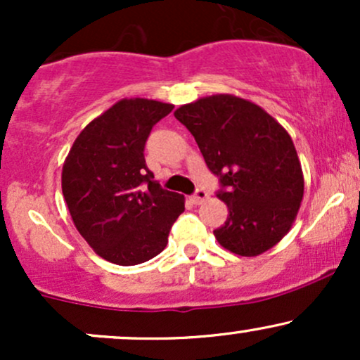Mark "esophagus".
<instances>
[{"label": "esophagus", "instance_id": "34e87169", "mask_svg": "<svg viewBox=\"0 0 360 360\" xmlns=\"http://www.w3.org/2000/svg\"><path fill=\"white\" fill-rule=\"evenodd\" d=\"M189 200H191L193 205H201L205 200H208V193H206L205 189L198 188L196 191H194L191 196H189Z\"/></svg>", "mask_w": 360, "mask_h": 360}]
</instances>
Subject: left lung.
I'll use <instances>...</instances> for the list:
<instances>
[{"label": "left lung", "instance_id": "left-lung-1", "mask_svg": "<svg viewBox=\"0 0 360 360\" xmlns=\"http://www.w3.org/2000/svg\"><path fill=\"white\" fill-rule=\"evenodd\" d=\"M174 117L191 131L229 217L214 230L218 243L254 257L291 229L304 181L295 143L283 127L254 103L214 94L181 106Z\"/></svg>", "mask_w": 360, "mask_h": 360}]
</instances>
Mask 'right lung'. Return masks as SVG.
Here are the masks:
<instances>
[{
  "mask_svg": "<svg viewBox=\"0 0 360 360\" xmlns=\"http://www.w3.org/2000/svg\"><path fill=\"white\" fill-rule=\"evenodd\" d=\"M174 106L122 100L77 135L62 167L74 225L103 259L135 266L166 249L184 196L160 188L146 164V142Z\"/></svg>",
  "mask_w": 360,
  "mask_h": 360,
  "instance_id": "right-lung-1",
  "label": "right lung"
}]
</instances>
